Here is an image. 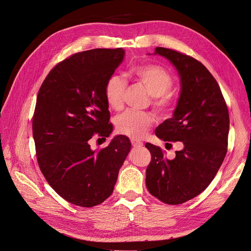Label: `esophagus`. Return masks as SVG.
I'll list each match as a JSON object with an SVG mask.
<instances>
[{"label":"esophagus","mask_w":251,"mask_h":251,"mask_svg":"<svg viewBox=\"0 0 251 251\" xmlns=\"http://www.w3.org/2000/svg\"><path fill=\"white\" fill-rule=\"evenodd\" d=\"M131 143H132L133 147H135V148H140V147H142V146H143V143H142V142H140V141H136V140H134V139H132V140H131Z\"/></svg>","instance_id":"1"}]
</instances>
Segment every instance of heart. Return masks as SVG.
Listing matches in <instances>:
<instances>
[{
    "label": "heart",
    "mask_w": 251,
    "mask_h": 251,
    "mask_svg": "<svg viewBox=\"0 0 251 251\" xmlns=\"http://www.w3.org/2000/svg\"><path fill=\"white\" fill-rule=\"evenodd\" d=\"M130 77L141 83L153 97L152 105L155 110L164 114L172 105L173 98L168 92L173 85L171 75L163 68L155 65L134 67L129 72ZM126 90L125 81L117 76H111L104 89V96L108 106L114 110L123 107V98ZM153 119L148 113L128 110L115 118V126L119 133L132 139H141L151 127Z\"/></svg>",
    "instance_id": "heart-1"
}]
</instances>
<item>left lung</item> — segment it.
Wrapping results in <instances>:
<instances>
[{
    "label": "left lung",
    "mask_w": 251,
    "mask_h": 251,
    "mask_svg": "<svg viewBox=\"0 0 251 251\" xmlns=\"http://www.w3.org/2000/svg\"><path fill=\"white\" fill-rule=\"evenodd\" d=\"M153 55L167 59L180 79L173 116L155 134L163 141L182 142L183 148L169 160L158 146L145 144L152 156L146 186L160 201L176 205L200 194L215 177L227 151L229 115L216 80L199 61L162 47Z\"/></svg>",
    "instance_id": "left-lung-1"
}]
</instances>
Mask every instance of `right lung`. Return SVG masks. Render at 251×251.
<instances>
[{
  "instance_id": "obj_1",
  "label": "right lung",
  "mask_w": 251,
  "mask_h": 251,
  "mask_svg": "<svg viewBox=\"0 0 251 251\" xmlns=\"http://www.w3.org/2000/svg\"><path fill=\"white\" fill-rule=\"evenodd\" d=\"M124 57L122 48L74 54L53 68L39 90L33 137L40 169L61 197L78 206H95L112 194L131 149L124 135L100 151L88 142L95 133L109 137L113 131L104 89Z\"/></svg>"
}]
</instances>
